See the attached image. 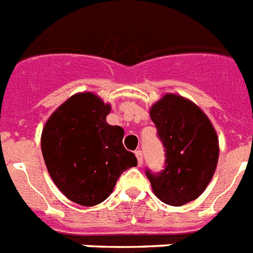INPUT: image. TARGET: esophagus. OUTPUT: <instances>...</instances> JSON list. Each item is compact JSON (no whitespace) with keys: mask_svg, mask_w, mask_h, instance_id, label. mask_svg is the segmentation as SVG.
Wrapping results in <instances>:
<instances>
[{"mask_svg":"<svg viewBox=\"0 0 253 253\" xmlns=\"http://www.w3.org/2000/svg\"><path fill=\"white\" fill-rule=\"evenodd\" d=\"M136 157H137V162H138V166H142V163H143L142 151H141V150H137V151H136Z\"/></svg>","mask_w":253,"mask_h":253,"instance_id":"34e87169","label":"esophagus"}]
</instances>
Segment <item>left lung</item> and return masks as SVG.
I'll use <instances>...</instances> for the list:
<instances>
[{"label":"left lung","mask_w":253,"mask_h":253,"mask_svg":"<svg viewBox=\"0 0 253 253\" xmlns=\"http://www.w3.org/2000/svg\"><path fill=\"white\" fill-rule=\"evenodd\" d=\"M165 147V169H146L154 195L172 207L199 197L214 175L219 146L215 129L195 103L180 95L166 94L150 108Z\"/></svg>","instance_id":"obj_1"}]
</instances>
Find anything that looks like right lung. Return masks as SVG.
Masks as SVG:
<instances>
[{
  "mask_svg": "<svg viewBox=\"0 0 253 253\" xmlns=\"http://www.w3.org/2000/svg\"><path fill=\"white\" fill-rule=\"evenodd\" d=\"M111 106L92 92L70 96L50 115L42 153L53 183L84 207L103 203L125 169L137 166L123 145L124 129L106 121Z\"/></svg>",
  "mask_w": 253,
  "mask_h": 253,
  "instance_id": "right-lung-1",
  "label": "right lung"
}]
</instances>
